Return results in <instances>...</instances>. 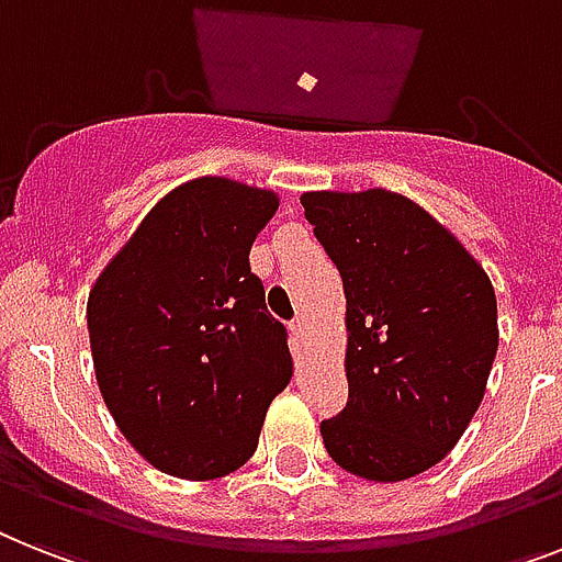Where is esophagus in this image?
Segmentation results:
<instances>
[{
  "label": "esophagus",
  "instance_id": "34e87169",
  "mask_svg": "<svg viewBox=\"0 0 562 562\" xmlns=\"http://www.w3.org/2000/svg\"><path fill=\"white\" fill-rule=\"evenodd\" d=\"M290 333H292V341H295V345H307V324H304V318H292L290 322Z\"/></svg>",
  "mask_w": 562,
  "mask_h": 562
}]
</instances>
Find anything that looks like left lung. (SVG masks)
Wrapping results in <instances>:
<instances>
[{"instance_id":"obj_1","label":"left lung","mask_w":562,"mask_h":562,"mask_svg":"<svg viewBox=\"0 0 562 562\" xmlns=\"http://www.w3.org/2000/svg\"><path fill=\"white\" fill-rule=\"evenodd\" d=\"M313 235L347 295L345 411L333 462L373 482L437 465L465 434L497 356L494 286L465 247L396 192H307Z\"/></svg>"}]
</instances>
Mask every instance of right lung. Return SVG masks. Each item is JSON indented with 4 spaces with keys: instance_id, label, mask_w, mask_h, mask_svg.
Segmentation results:
<instances>
[{
    "instance_id": "right-lung-1",
    "label": "right lung",
    "mask_w": 562,
    "mask_h": 562,
    "mask_svg": "<svg viewBox=\"0 0 562 562\" xmlns=\"http://www.w3.org/2000/svg\"><path fill=\"white\" fill-rule=\"evenodd\" d=\"M278 198L201 178L157 203L88 295L97 384L155 468L215 480L258 448L292 375L286 327L249 270Z\"/></svg>"
}]
</instances>
